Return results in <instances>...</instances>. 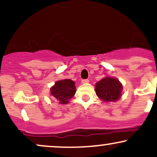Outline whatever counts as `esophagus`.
<instances>
[{
  "label": "esophagus",
  "instance_id": "esophagus-1",
  "mask_svg": "<svg viewBox=\"0 0 157 157\" xmlns=\"http://www.w3.org/2000/svg\"><path fill=\"white\" fill-rule=\"evenodd\" d=\"M81 82H82V83L86 84V83H88V82H89V80H88V79H83V80H82V81H81Z\"/></svg>",
  "mask_w": 157,
  "mask_h": 157
}]
</instances>
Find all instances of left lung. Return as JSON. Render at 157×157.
<instances>
[{
    "instance_id": "8db88e82",
    "label": "left lung",
    "mask_w": 157,
    "mask_h": 157,
    "mask_svg": "<svg viewBox=\"0 0 157 157\" xmlns=\"http://www.w3.org/2000/svg\"><path fill=\"white\" fill-rule=\"evenodd\" d=\"M122 89V84L116 78L105 77L96 84L95 91L97 95L103 101H117L120 96Z\"/></svg>"
}]
</instances>
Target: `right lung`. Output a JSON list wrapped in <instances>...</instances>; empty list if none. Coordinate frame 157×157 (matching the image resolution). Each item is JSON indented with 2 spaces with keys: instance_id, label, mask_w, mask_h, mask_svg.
Masks as SVG:
<instances>
[{
  "instance_id": "obj_1",
  "label": "right lung",
  "mask_w": 157,
  "mask_h": 157,
  "mask_svg": "<svg viewBox=\"0 0 157 157\" xmlns=\"http://www.w3.org/2000/svg\"><path fill=\"white\" fill-rule=\"evenodd\" d=\"M75 92L76 88L75 82L68 79L57 81L51 89L52 97L58 100L60 104L68 103V100L75 95Z\"/></svg>"
}]
</instances>
